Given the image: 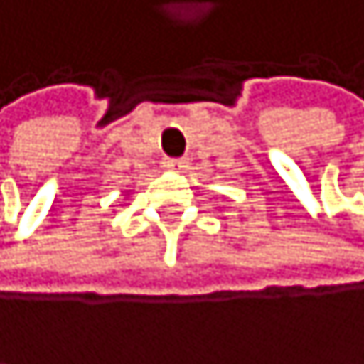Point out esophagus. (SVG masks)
Instances as JSON below:
<instances>
[{
  "label": "esophagus",
  "mask_w": 364,
  "mask_h": 364,
  "mask_svg": "<svg viewBox=\"0 0 364 364\" xmlns=\"http://www.w3.org/2000/svg\"><path fill=\"white\" fill-rule=\"evenodd\" d=\"M164 167L171 171H183V169H188V160L186 158H169V160H164Z\"/></svg>",
  "instance_id": "1"
}]
</instances>
